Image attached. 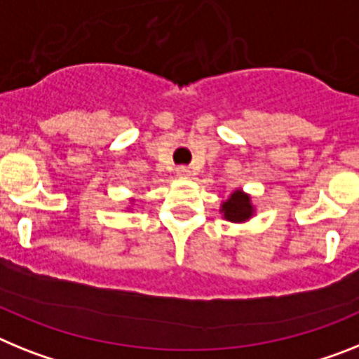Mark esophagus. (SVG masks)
Here are the masks:
<instances>
[{
  "label": "esophagus",
  "instance_id": "obj_1",
  "mask_svg": "<svg viewBox=\"0 0 359 359\" xmlns=\"http://www.w3.org/2000/svg\"><path fill=\"white\" fill-rule=\"evenodd\" d=\"M176 176L182 177V180H187V177L191 176V170H189L187 167H177L176 168Z\"/></svg>",
  "mask_w": 359,
  "mask_h": 359
}]
</instances>
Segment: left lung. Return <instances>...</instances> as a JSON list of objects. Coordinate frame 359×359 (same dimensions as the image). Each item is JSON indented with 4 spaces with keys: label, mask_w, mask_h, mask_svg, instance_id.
<instances>
[{
    "label": "left lung",
    "mask_w": 359,
    "mask_h": 359,
    "mask_svg": "<svg viewBox=\"0 0 359 359\" xmlns=\"http://www.w3.org/2000/svg\"><path fill=\"white\" fill-rule=\"evenodd\" d=\"M219 212L223 214L226 222L232 223H243L249 222L250 217L254 216V205L250 201V196L245 194L241 189L232 192L229 198L222 203V209Z\"/></svg>",
    "instance_id": "1"
}]
</instances>
